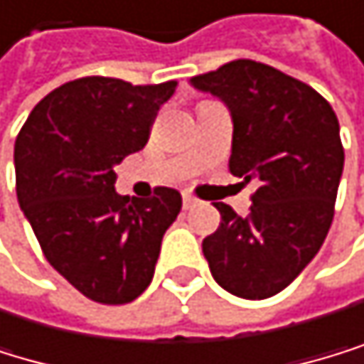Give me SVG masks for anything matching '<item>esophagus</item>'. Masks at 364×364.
I'll list each match as a JSON object with an SVG mask.
<instances>
[{
	"mask_svg": "<svg viewBox=\"0 0 364 364\" xmlns=\"http://www.w3.org/2000/svg\"><path fill=\"white\" fill-rule=\"evenodd\" d=\"M194 205H196V198L190 196V194H183V208H186V210H192Z\"/></svg>",
	"mask_w": 364,
	"mask_h": 364,
	"instance_id": "esophagus-1",
	"label": "esophagus"
}]
</instances>
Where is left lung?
<instances>
[{
  "label": "left lung",
  "mask_w": 364,
  "mask_h": 364,
  "mask_svg": "<svg viewBox=\"0 0 364 364\" xmlns=\"http://www.w3.org/2000/svg\"><path fill=\"white\" fill-rule=\"evenodd\" d=\"M232 117L230 172L256 181L247 216L214 203L221 228L205 236L214 281L247 301L283 291L318 254L333 218L345 152L329 103L272 65L238 59L190 79Z\"/></svg>",
  "instance_id": "1"
}]
</instances>
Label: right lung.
<instances>
[{
	"instance_id": "1",
	"label": "right lung",
	"mask_w": 364,
	"mask_h": 364,
	"mask_svg": "<svg viewBox=\"0 0 364 364\" xmlns=\"http://www.w3.org/2000/svg\"><path fill=\"white\" fill-rule=\"evenodd\" d=\"M174 90L176 81L75 79L37 103L15 141L19 208L48 263L95 303L123 305L146 291L181 212L172 188L152 198L114 190V166L146 148Z\"/></svg>"
}]
</instances>
